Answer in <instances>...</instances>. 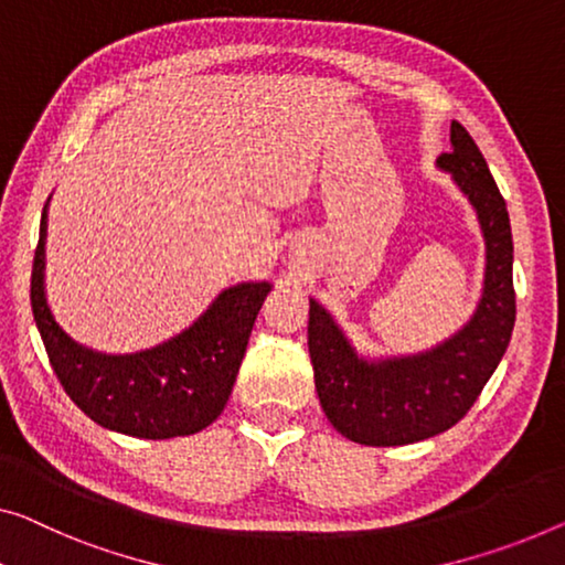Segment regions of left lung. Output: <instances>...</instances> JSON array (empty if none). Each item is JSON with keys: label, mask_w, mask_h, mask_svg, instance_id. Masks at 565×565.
<instances>
[{"label": "left lung", "mask_w": 565, "mask_h": 565, "mask_svg": "<svg viewBox=\"0 0 565 565\" xmlns=\"http://www.w3.org/2000/svg\"><path fill=\"white\" fill-rule=\"evenodd\" d=\"M436 162L454 174L484 233V291L465 330L420 355L367 363L330 311L309 299L307 337L319 403L337 431L365 446L424 441L459 424L498 370L515 327L510 215L482 151L459 121H451V151Z\"/></svg>", "instance_id": "1"}]
</instances>
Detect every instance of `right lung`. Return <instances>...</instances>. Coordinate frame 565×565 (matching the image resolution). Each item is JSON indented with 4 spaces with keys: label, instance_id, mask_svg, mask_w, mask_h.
I'll list each match as a JSON object with an SVG mask.
<instances>
[{
    "label": "right lung",
    "instance_id": "add662e5",
    "mask_svg": "<svg viewBox=\"0 0 565 565\" xmlns=\"http://www.w3.org/2000/svg\"><path fill=\"white\" fill-rule=\"evenodd\" d=\"M45 231L32 260L30 301L50 365L71 401L111 431L139 439H174L198 434L223 414L271 284L225 289L190 330L134 355H104L71 340L50 315L45 299Z\"/></svg>",
    "mask_w": 565,
    "mask_h": 565
}]
</instances>
